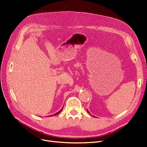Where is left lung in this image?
<instances>
[{
	"instance_id": "obj_1",
	"label": "left lung",
	"mask_w": 147,
	"mask_h": 147,
	"mask_svg": "<svg viewBox=\"0 0 147 147\" xmlns=\"http://www.w3.org/2000/svg\"><path fill=\"white\" fill-rule=\"evenodd\" d=\"M87 112H88V113H89V114H90V113H89V111H88V109H87Z\"/></svg>"
}]
</instances>
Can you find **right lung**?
<instances>
[{"mask_svg":"<svg viewBox=\"0 0 147 147\" xmlns=\"http://www.w3.org/2000/svg\"><path fill=\"white\" fill-rule=\"evenodd\" d=\"M62 108H63V107L62 108V109H61V110H60L59 111H58V112H56V114H54V115H57V114H59V113H60V112H61L62 111ZM53 115H50V117H52V116H53Z\"/></svg>","mask_w":147,"mask_h":147,"instance_id":"add662e5","label":"right lung"}]
</instances>
